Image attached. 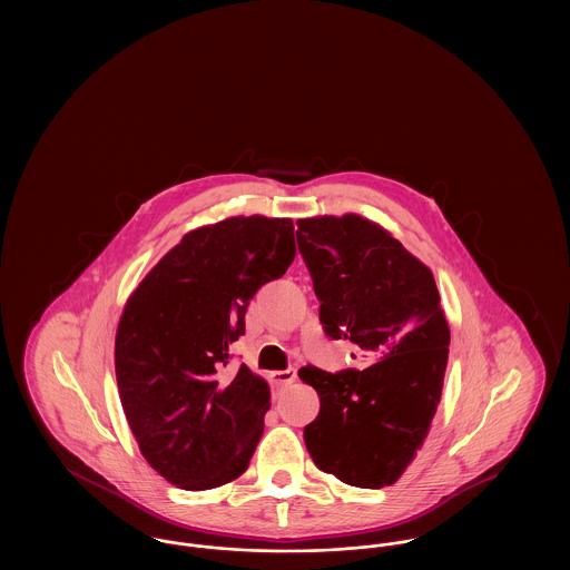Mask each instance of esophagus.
Wrapping results in <instances>:
<instances>
[{"instance_id": "34e87169", "label": "esophagus", "mask_w": 570, "mask_h": 570, "mask_svg": "<svg viewBox=\"0 0 570 570\" xmlns=\"http://www.w3.org/2000/svg\"><path fill=\"white\" fill-rule=\"evenodd\" d=\"M297 379V370L295 367H288V370H279V372H272V380L277 386H284V384H291L293 380Z\"/></svg>"}]
</instances>
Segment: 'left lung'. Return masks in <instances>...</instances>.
I'll list each match as a JSON object with an SVG mask.
<instances>
[{"label": "left lung", "instance_id": "8db88e82", "mask_svg": "<svg viewBox=\"0 0 570 570\" xmlns=\"http://www.w3.org/2000/svg\"><path fill=\"white\" fill-rule=\"evenodd\" d=\"M297 226L326 335L374 356L365 370H298L321 397L305 446L348 485H393L423 444L442 393L451 333L434 275L365 217H307Z\"/></svg>", "mask_w": 570, "mask_h": 570}]
</instances>
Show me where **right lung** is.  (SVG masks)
Here are the masks:
<instances>
[{
	"label": "right lung",
	"mask_w": 570,
	"mask_h": 570,
	"mask_svg": "<svg viewBox=\"0 0 570 570\" xmlns=\"http://www.w3.org/2000/svg\"><path fill=\"white\" fill-rule=\"evenodd\" d=\"M288 217H228L188 233L128 298L115 337L121 406L149 465L177 488L242 476L265 430L267 382L228 346L249 298L295 258Z\"/></svg>",
	"instance_id": "1"
}]
</instances>
